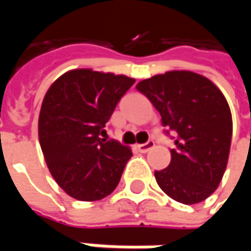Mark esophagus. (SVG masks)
<instances>
[{
    "instance_id": "1",
    "label": "esophagus",
    "mask_w": 251,
    "mask_h": 251,
    "mask_svg": "<svg viewBox=\"0 0 251 251\" xmlns=\"http://www.w3.org/2000/svg\"><path fill=\"white\" fill-rule=\"evenodd\" d=\"M153 147H155V142H153V141H148V142H145V144L137 145V150L140 151L141 153H147V152L152 150Z\"/></svg>"
}]
</instances>
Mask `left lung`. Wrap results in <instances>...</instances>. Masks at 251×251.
Returning <instances> with one entry per match:
<instances>
[{"label": "left lung", "instance_id": "1", "mask_svg": "<svg viewBox=\"0 0 251 251\" xmlns=\"http://www.w3.org/2000/svg\"><path fill=\"white\" fill-rule=\"evenodd\" d=\"M159 111L165 132L175 131L166 169L156 170L159 187L181 204H197L219 186L232 140V114L225 96L208 78L170 71L137 85Z\"/></svg>", "mask_w": 251, "mask_h": 251}]
</instances>
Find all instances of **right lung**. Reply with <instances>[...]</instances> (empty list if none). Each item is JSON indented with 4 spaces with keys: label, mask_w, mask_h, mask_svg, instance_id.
Returning a JSON list of instances; mask_svg holds the SVG:
<instances>
[{
    "label": "right lung",
    "mask_w": 251,
    "mask_h": 251,
    "mask_svg": "<svg viewBox=\"0 0 251 251\" xmlns=\"http://www.w3.org/2000/svg\"><path fill=\"white\" fill-rule=\"evenodd\" d=\"M135 79L92 70L61 75L44 96L39 141L49 170L73 198L96 201L113 193L130 148L106 141V123Z\"/></svg>",
    "instance_id": "obj_1"
}]
</instances>
